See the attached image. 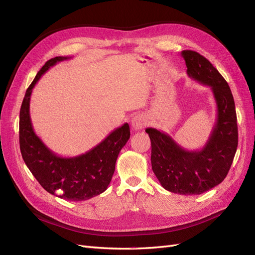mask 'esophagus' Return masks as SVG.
Masks as SVG:
<instances>
[{
  "label": "esophagus",
  "mask_w": 255,
  "mask_h": 255,
  "mask_svg": "<svg viewBox=\"0 0 255 255\" xmlns=\"http://www.w3.org/2000/svg\"><path fill=\"white\" fill-rule=\"evenodd\" d=\"M146 126V119L143 115H136L132 119V128L134 130L142 129Z\"/></svg>",
  "instance_id": "esophagus-1"
}]
</instances>
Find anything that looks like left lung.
Here are the masks:
<instances>
[{"label":"left lung","instance_id":"1","mask_svg":"<svg viewBox=\"0 0 255 255\" xmlns=\"http://www.w3.org/2000/svg\"><path fill=\"white\" fill-rule=\"evenodd\" d=\"M190 79L210 86L217 105V118L202 149L188 151L169 134L154 128L145 132L151 139L152 170L166 190L180 195H201L227 176L238 144L233 95L227 81L199 53L182 51Z\"/></svg>","mask_w":255,"mask_h":255}]
</instances>
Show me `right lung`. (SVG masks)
<instances>
[{"mask_svg": "<svg viewBox=\"0 0 255 255\" xmlns=\"http://www.w3.org/2000/svg\"><path fill=\"white\" fill-rule=\"evenodd\" d=\"M70 58L48 60L29 85L20 110L19 140L23 160L45 190L68 201H85L102 194L110 185L119 152L129 139V127L125 123L91 150L73 157L57 155L35 134L29 116L33 88L51 67Z\"/></svg>", "mask_w": 255, "mask_h": 255, "instance_id": "obj_1", "label": "right lung"}]
</instances>
